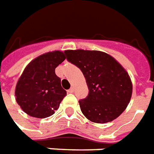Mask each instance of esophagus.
I'll use <instances>...</instances> for the list:
<instances>
[{
    "label": "esophagus",
    "instance_id": "1",
    "mask_svg": "<svg viewBox=\"0 0 154 154\" xmlns=\"http://www.w3.org/2000/svg\"><path fill=\"white\" fill-rule=\"evenodd\" d=\"M67 92H68V93H73V92H74L73 87H71L69 90H67Z\"/></svg>",
    "mask_w": 154,
    "mask_h": 154
}]
</instances>
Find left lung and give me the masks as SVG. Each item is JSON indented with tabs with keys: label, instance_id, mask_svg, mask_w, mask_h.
<instances>
[{
	"label": "left lung",
	"instance_id": "1",
	"mask_svg": "<svg viewBox=\"0 0 154 154\" xmlns=\"http://www.w3.org/2000/svg\"><path fill=\"white\" fill-rule=\"evenodd\" d=\"M64 53L67 61L78 67L86 79L89 93L79 101L84 116L96 123L117 119L132 95V83L126 70L103 51L79 49Z\"/></svg>",
	"mask_w": 154,
	"mask_h": 154
}]
</instances>
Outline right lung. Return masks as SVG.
<instances>
[{
    "mask_svg": "<svg viewBox=\"0 0 154 154\" xmlns=\"http://www.w3.org/2000/svg\"><path fill=\"white\" fill-rule=\"evenodd\" d=\"M60 51L48 52L33 60L25 67L16 87V100L26 114L44 119L52 115L67 91L55 70L66 59Z\"/></svg>",
    "mask_w": 154,
    "mask_h": 154,
    "instance_id": "add662e5",
    "label": "right lung"
}]
</instances>
